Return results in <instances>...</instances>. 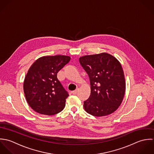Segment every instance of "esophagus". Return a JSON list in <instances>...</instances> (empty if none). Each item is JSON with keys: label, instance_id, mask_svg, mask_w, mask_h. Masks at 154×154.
Masks as SVG:
<instances>
[{"label": "esophagus", "instance_id": "esophagus-1", "mask_svg": "<svg viewBox=\"0 0 154 154\" xmlns=\"http://www.w3.org/2000/svg\"><path fill=\"white\" fill-rule=\"evenodd\" d=\"M78 92V90L77 89V90H75V91H72V93L73 94H76Z\"/></svg>", "mask_w": 154, "mask_h": 154}]
</instances>
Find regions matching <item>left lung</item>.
Instances as JSON below:
<instances>
[{
  "mask_svg": "<svg viewBox=\"0 0 154 154\" xmlns=\"http://www.w3.org/2000/svg\"><path fill=\"white\" fill-rule=\"evenodd\" d=\"M88 73L91 93L84 101L85 111L95 117L109 115L123 101L125 83L121 63L107 53L86 55L79 58Z\"/></svg>",
  "mask_w": 154,
  "mask_h": 154,
  "instance_id": "left-lung-1",
  "label": "left lung"
}]
</instances>
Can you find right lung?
Here are the masks:
<instances>
[{
	"label": "right lung",
	"mask_w": 154,
	"mask_h": 154,
	"mask_svg": "<svg viewBox=\"0 0 154 154\" xmlns=\"http://www.w3.org/2000/svg\"><path fill=\"white\" fill-rule=\"evenodd\" d=\"M65 55L43 57L29 68L24 82L26 100L35 112L47 116L60 112L69 96L57 79V73L70 61Z\"/></svg>",
	"instance_id": "add662e5"
}]
</instances>
